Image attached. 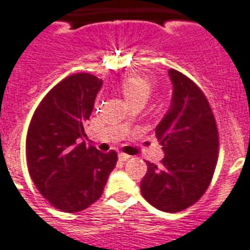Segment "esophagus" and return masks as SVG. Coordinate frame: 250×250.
<instances>
[{
    "mask_svg": "<svg viewBox=\"0 0 250 250\" xmlns=\"http://www.w3.org/2000/svg\"><path fill=\"white\" fill-rule=\"evenodd\" d=\"M118 157H119V160H122V161H127V160H128L131 156L125 155V153H119V155H118Z\"/></svg>",
    "mask_w": 250,
    "mask_h": 250,
    "instance_id": "34e87169",
    "label": "esophagus"
}]
</instances>
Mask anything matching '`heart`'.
I'll use <instances>...</instances> for the list:
<instances>
[{
    "label": "heart",
    "mask_w": 250,
    "mask_h": 250,
    "mask_svg": "<svg viewBox=\"0 0 250 250\" xmlns=\"http://www.w3.org/2000/svg\"><path fill=\"white\" fill-rule=\"evenodd\" d=\"M121 90L127 102H132L139 98L148 100L152 90V80L143 74H132L122 81Z\"/></svg>",
    "instance_id": "heart-1"
}]
</instances>
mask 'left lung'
<instances>
[{
    "instance_id": "obj_1",
    "label": "left lung",
    "mask_w": 250,
    "mask_h": 250,
    "mask_svg": "<svg viewBox=\"0 0 250 250\" xmlns=\"http://www.w3.org/2000/svg\"><path fill=\"white\" fill-rule=\"evenodd\" d=\"M173 85L169 110L157 127L156 138L165 157L161 167L146 161L140 190L160 211L178 212L205 194L218 161V128L202 90L181 72L167 70Z\"/></svg>"
}]
</instances>
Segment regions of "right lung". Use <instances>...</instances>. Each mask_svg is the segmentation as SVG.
I'll return each instance as SVG.
<instances>
[{
	"instance_id": "add662e5",
	"label": "right lung",
	"mask_w": 250,
	"mask_h": 250,
	"mask_svg": "<svg viewBox=\"0 0 250 250\" xmlns=\"http://www.w3.org/2000/svg\"><path fill=\"white\" fill-rule=\"evenodd\" d=\"M104 81L89 73L59 83L34 112L26 139L27 167L47 201L64 212H79L98 201L117 152L86 146L85 123Z\"/></svg>"
}]
</instances>
